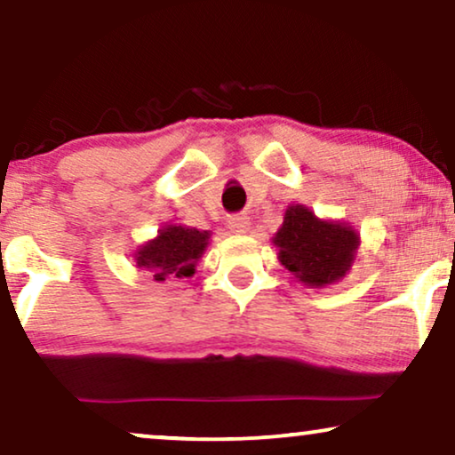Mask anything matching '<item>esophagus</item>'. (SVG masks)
<instances>
[{
	"mask_svg": "<svg viewBox=\"0 0 455 455\" xmlns=\"http://www.w3.org/2000/svg\"><path fill=\"white\" fill-rule=\"evenodd\" d=\"M228 226L234 234H246L248 229H251V220H248L246 215H234V217H229Z\"/></svg>",
	"mask_w": 455,
	"mask_h": 455,
	"instance_id": "obj_1",
	"label": "esophagus"
}]
</instances>
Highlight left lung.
I'll list each match as a JSON object with an SVG mask.
<instances>
[{
    "instance_id": "obj_1",
    "label": "left lung",
    "mask_w": 455,
    "mask_h": 455,
    "mask_svg": "<svg viewBox=\"0 0 455 455\" xmlns=\"http://www.w3.org/2000/svg\"><path fill=\"white\" fill-rule=\"evenodd\" d=\"M273 242L285 269L308 285H327L344 277L358 248L352 228L316 220L302 204L285 211Z\"/></svg>"
}]
</instances>
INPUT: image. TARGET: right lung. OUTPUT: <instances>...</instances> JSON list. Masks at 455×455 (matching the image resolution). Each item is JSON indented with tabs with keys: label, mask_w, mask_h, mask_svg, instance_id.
<instances>
[{
	"label": "right lung",
	"mask_w": 455,
	"mask_h": 455,
	"mask_svg": "<svg viewBox=\"0 0 455 455\" xmlns=\"http://www.w3.org/2000/svg\"><path fill=\"white\" fill-rule=\"evenodd\" d=\"M209 232H198L195 228L170 226L161 229L157 238L148 242L136 254V263L153 273L155 282H165L173 277H190L195 273L196 260L207 248Z\"/></svg>",
	"instance_id": "right-lung-1"
}]
</instances>
